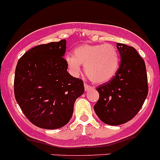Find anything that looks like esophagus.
<instances>
[{
  "instance_id": "esophagus-1",
  "label": "esophagus",
  "mask_w": 160,
  "mask_h": 160,
  "mask_svg": "<svg viewBox=\"0 0 160 160\" xmlns=\"http://www.w3.org/2000/svg\"><path fill=\"white\" fill-rule=\"evenodd\" d=\"M92 87L91 86H90V85H88V83H84V89H85V91H88V90H90V89H92Z\"/></svg>"
}]
</instances>
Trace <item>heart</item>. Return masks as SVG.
I'll list each match as a JSON object with an SVG mask.
<instances>
[{
  "mask_svg": "<svg viewBox=\"0 0 160 160\" xmlns=\"http://www.w3.org/2000/svg\"><path fill=\"white\" fill-rule=\"evenodd\" d=\"M66 61L74 75H78L81 65H84L85 73L95 83L109 81L119 67V52L111 44L79 46L74 50V55H66Z\"/></svg>",
  "mask_w": 160,
  "mask_h": 160,
  "instance_id": "b5f03b06",
  "label": "heart"
}]
</instances>
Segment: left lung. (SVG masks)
<instances>
[{"label": "left lung", "mask_w": 160, "mask_h": 160, "mask_svg": "<svg viewBox=\"0 0 160 160\" xmlns=\"http://www.w3.org/2000/svg\"><path fill=\"white\" fill-rule=\"evenodd\" d=\"M120 55L117 72L99 85V98L94 109L103 123L112 126L132 119L143 105L148 91L145 64L134 48L117 43Z\"/></svg>", "instance_id": "obj_1"}]
</instances>
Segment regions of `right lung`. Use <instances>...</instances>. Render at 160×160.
<instances>
[{"mask_svg": "<svg viewBox=\"0 0 160 160\" xmlns=\"http://www.w3.org/2000/svg\"><path fill=\"white\" fill-rule=\"evenodd\" d=\"M66 40L36 46L20 58L15 69V100L29 121L44 129H58L69 121L83 80L72 77L63 56Z\"/></svg>", "mask_w": 160, "mask_h": 160, "instance_id": "right-lung-1", "label": "right lung"}]
</instances>
